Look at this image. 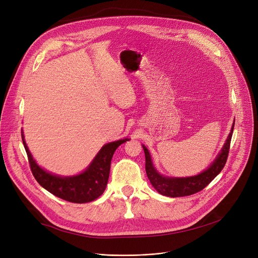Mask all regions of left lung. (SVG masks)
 Wrapping results in <instances>:
<instances>
[{"mask_svg":"<svg viewBox=\"0 0 258 258\" xmlns=\"http://www.w3.org/2000/svg\"><path fill=\"white\" fill-rule=\"evenodd\" d=\"M233 126H235V122L232 123L231 131L227 137L224 146L221 149V152L218 154V156L213 161L212 165L197 176L185 177V178H176V177L173 178V177H166V176L160 175L153 167V163H152L151 156L148 149L143 145V149L145 152V159H146V165H145L146 174L152 186L160 195L171 197V198L191 196L194 194H197L203 190L205 187L222 171V169L225 166L226 159L228 156Z\"/></svg>","mask_w":258,"mask_h":258,"instance_id":"8db88e82","label":"left lung"}]
</instances>
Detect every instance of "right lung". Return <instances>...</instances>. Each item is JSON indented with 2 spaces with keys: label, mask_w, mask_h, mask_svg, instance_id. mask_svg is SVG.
<instances>
[{
  "label": "right lung",
  "mask_w": 258,
  "mask_h": 258,
  "mask_svg": "<svg viewBox=\"0 0 258 258\" xmlns=\"http://www.w3.org/2000/svg\"><path fill=\"white\" fill-rule=\"evenodd\" d=\"M21 138L31 171L37 182L55 197L77 204L92 202L103 195L109 179L112 156L117 148L130 140H118L104 145L84 172L76 176L60 177L40 168L29 150L22 133Z\"/></svg>",
  "instance_id": "1"
}]
</instances>
